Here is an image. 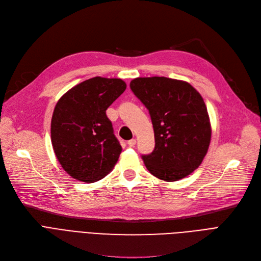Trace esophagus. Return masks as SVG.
<instances>
[{
  "instance_id": "esophagus-1",
  "label": "esophagus",
  "mask_w": 261,
  "mask_h": 261,
  "mask_svg": "<svg viewBox=\"0 0 261 261\" xmlns=\"http://www.w3.org/2000/svg\"><path fill=\"white\" fill-rule=\"evenodd\" d=\"M135 144H136V140H135V139H132V140L128 141V145H129V147H133Z\"/></svg>"
}]
</instances>
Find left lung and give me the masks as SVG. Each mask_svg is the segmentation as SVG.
Masks as SVG:
<instances>
[{
	"instance_id": "1",
	"label": "left lung",
	"mask_w": 261,
	"mask_h": 261,
	"mask_svg": "<svg viewBox=\"0 0 261 261\" xmlns=\"http://www.w3.org/2000/svg\"><path fill=\"white\" fill-rule=\"evenodd\" d=\"M130 89L147 108L153 125L154 149L142 154L150 173L173 182L196 170L212 135L202 96L187 82L166 77L135 78Z\"/></svg>"
}]
</instances>
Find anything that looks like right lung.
<instances>
[{
	"mask_svg": "<svg viewBox=\"0 0 261 261\" xmlns=\"http://www.w3.org/2000/svg\"><path fill=\"white\" fill-rule=\"evenodd\" d=\"M126 87L121 79L94 77L67 91L55 107L53 148L74 179L94 183L114 168L121 146L106 111Z\"/></svg>",
	"mask_w": 261,
	"mask_h": 261,
	"instance_id": "add662e5",
	"label": "right lung"
}]
</instances>
